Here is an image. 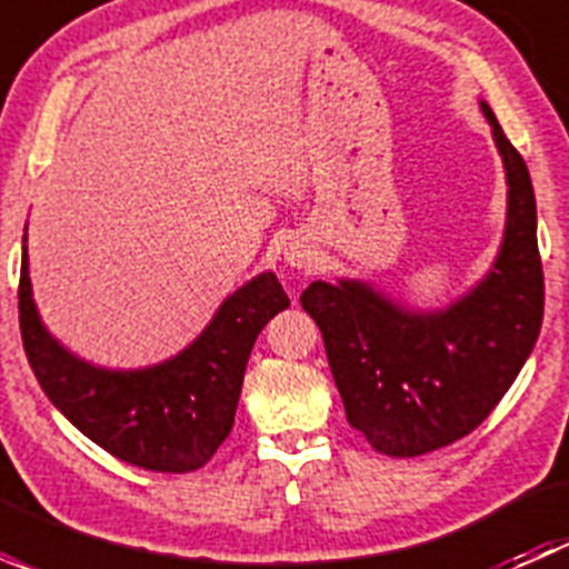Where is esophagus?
<instances>
[{
	"mask_svg": "<svg viewBox=\"0 0 569 569\" xmlns=\"http://www.w3.org/2000/svg\"><path fill=\"white\" fill-rule=\"evenodd\" d=\"M283 261L289 263L291 269H302V272H311L317 267V250L308 239L291 237L283 248Z\"/></svg>",
	"mask_w": 569,
	"mask_h": 569,
	"instance_id": "34e87169",
	"label": "esophagus"
}]
</instances>
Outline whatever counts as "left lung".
<instances>
[{
    "label": "left lung",
    "mask_w": 569,
    "mask_h": 569,
    "mask_svg": "<svg viewBox=\"0 0 569 569\" xmlns=\"http://www.w3.org/2000/svg\"><path fill=\"white\" fill-rule=\"evenodd\" d=\"M507 170V228L490 272L443 311H412L363 280H313L300 302L325 338L347 421L380 455L421 457L473 432L542 327L545 280L529 168L479 101Z\"/></svg>",
    "instance_id": "1"
}]
</instances>
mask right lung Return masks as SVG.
Masks as SVG:
<instances>
[{"label": "right lung", "instance_id": "obj_1", "mask_svg": "<svg viewBox=\"0 0 569 569\" xmlns=\"http://www.w3.org/2000/svg\"><path fill=\"white\" fill-rule=\"evenodd\" d=\"M283 308V286L261 272L233 291L176 358L146 369H101L68 352L40 321L24 233L19 321L27 360L51 405L79 432L137 468L189 473L214 457L231 435L252 343Z\"/></svg>", "mask_w": 569, "mask_h": 569}]
</instances>
